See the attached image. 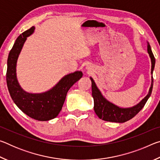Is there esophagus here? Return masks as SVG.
<instances>
[{
	"label": "esophagus",
	"mask_w": 160,
	"mask_h": 160,
	"mask_svg": "<svg viewBox=\"0 0 160 160\" xmlns=\"http://www.w3.org/2000/svg\"><path fill=\"white\" fill-rule=\"evenodd\" d=\"M87 68H88V69H90V67H89V66H88V67H87Z\"/></svg>",
	"instance_id": "1"
}]
</instances>
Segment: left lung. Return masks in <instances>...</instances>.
I'll use <instances>...</instances> for the list:
<instances>
[{
  "label": "left lung",
  "mask_w": 160,
  "mask_h": 160,
  "mask_svg": "<svg viewBox=\"0 0 160 160\" xmlns=\"http://www.w3.org/2000/svg\"><path fill=\"white\" fill-rule=\"evenodd\" d=\"M148 52L151 59V74L152 75L154 68L155 65V58L149 43H148ZM92 81V95L94 99V110L99 118L106 121L116 123H124L130 120L138 113L147 102L149 97H150L153 87V78L152 76L151 86L149 92L144 99L137 105L130 108H121L108 101L102 96L101 92L97 88L95 82L92 78H90Z\"/></svg>",
  "instance_id": "1"
}]
</instances>
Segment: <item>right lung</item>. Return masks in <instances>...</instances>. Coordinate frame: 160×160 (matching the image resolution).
Returning <instances> with one entry per match:
<instances>
[{
	"mask_svg": "<svg viewBox=\"0 0 160 160\" xmlns=\"http://www.w3.org/2000/svg\"><path fill=\"white\" fill-rule=\"evenodd\" d=\"M34 31V27L19 36L8 58L6 82L9 93L15 104L22 112L38 121H48L56 118L63 107L69 89L82 76L81 71H75L64 76L50 90L32 94L24 91L16 77V64L27 37Z\"/></svg>",
	"mask_w": 160,
	"mask_h": 160,
	"instance_id": "obj_1",
	"label": "right lung"
}]
</instances>
